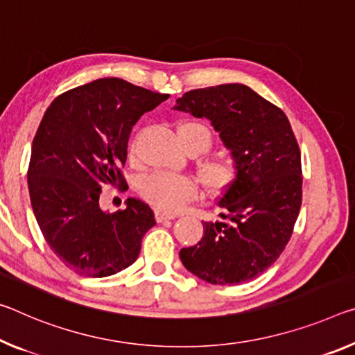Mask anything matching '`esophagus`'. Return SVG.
Instances as JSON below:
<instances>
[{"label": "esophagus", "mask_w": 355, "mask_h": 355, "mask_svg": "<svg viewBox=\"0 0 355 355\" xmlns=\"http://www.w3.org/2000/svg\"><path fill=\"white\" fill-rule=\"evenodd\" d=\"M177 218V215H172V213H166V211H156V219L159 223L167 221V219H173Z\"/></svg>", "instance_id": "1"}]
</instances>
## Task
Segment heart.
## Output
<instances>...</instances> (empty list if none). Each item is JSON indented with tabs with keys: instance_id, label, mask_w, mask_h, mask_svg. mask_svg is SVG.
I'll use <instances>...</instances> for the list:
<instances>
[{
	"instance_id": "1",
	"label": "heart",
	"mask_w": 355,
	"mask_h": 355,
	"mask_svg": "<svg viewBox=\"0 0 355 355\" xmlns=\"http://www.w3.org/2000/svg\"><path fill=\"white\" fill-rule=\"evenodd\" d=\"M177 134L182 145L187 150L196 148L205 151L211 144V132L204 123L196 120L182 121L177 128ZM136 140L129 147V155H136ZM199 173L205 188L211 193H218L227 187L235 177V164L227 156L210 157L200 162ZM142 194L148 202L164 211H175L183 207L184 202L198 196V187L194 180L187 175H173V173L156 172L151 173L142 182Z\"/></svg>"
}]
</instances>
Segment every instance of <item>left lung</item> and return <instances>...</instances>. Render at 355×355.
Segmentation results:
<instances>
[{
  "label": "left lung",
  "mask_w": 355,
  "mask_h": 355,
  "mask_svg": "<svg viewBox=\"0 0 355 355\" xmlns=\"http://www.w3.org/2000/svg\"><path fill=\"white\" fill-rule=\"evenodd\" d=\"M172 109L210 120L235 164L218 200L223 221H202L204 237L180 259L211 284L256 278L286 248L302 205L300 150L288 116L243 83L191 89Z\"/></svg>",
  "instance_id": "1"
}]
</instances>
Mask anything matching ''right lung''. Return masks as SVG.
Here are the masks:
<instances>
[{"mask_svg": "<svg viewBox=\"0 0 355 355\" xmlns=\"http://www.w3.org/2000/svg\"><path fill=\"white\" fill-rule=\"evenodd\" d=\"M168 94L123 78H98L49 105L33 140L28 191L39 229L66 267L89 278L115 275L136 262L155 226L148 204L129 198L125 210L99 205L105 184L125 189L121 173L132 126Z\"/></svg>", "mask_w": 355, "mask_h": 355, "instance_id": "1", "label": "right lung"}]
</instances>
